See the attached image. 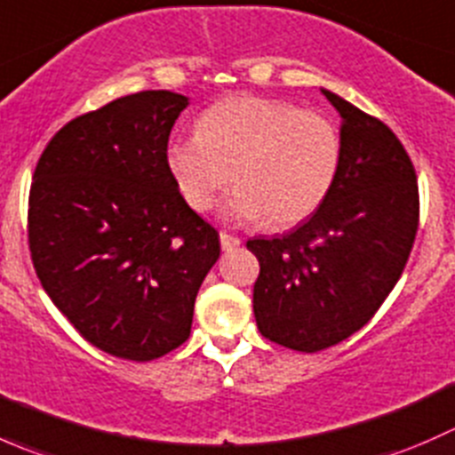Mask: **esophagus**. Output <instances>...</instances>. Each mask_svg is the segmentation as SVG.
Returning <instances> with one entry per match:
<instances>
[{"instance_id": "esophagus-1", "label": "esophagus", "mask_w": 455, "mask_h": 455, "mask_svg": "<svg viewBox=\"0 0 455 455\" xmlns=\"http://www.w3.org/2000/svg\"><path fill=\"white\" fill-rule=\"evenodd\" d=\"M220 244H222V251H233L235 246H240V237L231 235V233L222 231L220 233Z\"/></svg>"}]
</instances>
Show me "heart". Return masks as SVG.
I'll return each instance as SVG.
<instances>
[{"mask_svg":"<svg viewBox=\"0 0 455 455\" xmlns=\"http://www.w3.org/2000/svg\"><path fill=\"white\" fill-rule=\"evenodd\" d=\"M341 132L330 118L282 99L233 96L211 105L198 132L169 140L167 164L182 198L209 211L224 204L233 222L292 227L328 200L341 167Z\"/></svg>","mask_w":455,"mask_h":455,"instance_id":"1","label":"heart"}]
</instances>
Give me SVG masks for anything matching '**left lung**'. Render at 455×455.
<instances>
[{
	"label": "left lung",
	"instance_id": "8db88e82",
	"mask_svg": "<svg viewBox=\"0 0 455 455\" xmlns=\"http://www.w3.org/2000/svg\"><path fill=\"white\" fill-rule=\"evenodd\" d=\"M341 114L343 156L328 200L282 237L246 242L259 259V332L297 352L355 334L396 286L419 231V185L385 123L321 90Z\"/></svg>",
	"mask_w": 455,
	"mask_h": 455
}]
</instances>
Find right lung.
Returning a JSON list of instances; mask_svg holds the SVG:
<instances>
[{"label": "right lung", "instance_id": "1", "mask_svg": "<svg viewBox=\"0 0 455 455\" xmlns=\"http://www.w3.org/2000/svg\"><path fill=\"white\" fill-rule=\"evenodd\" d=\"M189 99L123 96L63 125L36 163L28 244L41 286L108 355L154 361L189 339L220 235L178 191L167 142Z\"/></svg>", "mask_w": 455, "mask_h": 455}]
</instances>
